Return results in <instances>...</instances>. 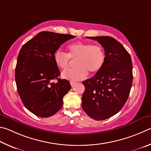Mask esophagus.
<instances>
[{
  "instance_id": "34e87169",
  "label": "esophagus",
  "mask_w": 151,
  "mask_h": 151,
  "mask_svg": "<svg viewBox=\"0 0 151 151\" xmlns=\"http://www.w3.org/2000/svg\"><path fill=\"white\" fill-rule=\"evenodd\" d=\"M76 84V83L75 82H73V81H70V85L71 86H74V85H75Z\"/></svg>"
}]
</instances>
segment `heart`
<instances>
[{
    "label": "heart",
    "instance_id": "heart-1",
    "mask_svg": "<svg viewBox=\"0 0 151 151\" xmlns=\"http://www.w3.org/2000/svg\"><path fill=\"white\" fill-rule=\"evenodd\" d=\"M68 53L55 51L54 60L58 68L65 70L70 64V59L76 60V68L66 70L62 73V78L71 81L84 80L91 74L98 73L104 67L105 53L101 46L83 42H76L69 45Z\"/></svg>",
    "mask_w": 151,
    "mask_h": 151
}]
</instances>
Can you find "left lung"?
I'll use <instances>...</instances> for the list:
<instances>
[{
    "label": "left lung",
    "mask_w": 151,
    "mask_h": 151,
    "mask_svg": "<svg viewBox=\"0 0 151 151\" xmlns=\"http://www.w3.org/2000/svg\"><path fill=\"white\" fill-rule=\"evenodd\" d=\"M87 38L101 45L105 61L98 73L83 81L81 106L91 118L105 120L117 114L128 99L133 82L132 60L123 45L112 37Z\"/></svg>",
    "instance_id": "left-lung-1"
}]
</instances>
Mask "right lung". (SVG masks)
<instances>
[{
	"label": "right lung",
	"mask_w": 151,
	"mask_h": 151,
	"mask_svg": "<svg viewBox=\"0 0 151 151\" xmlns=\"http://www.w3.org/2000/svg\"><path fill=\"white\" fill-rule=\"evenodd\" d=\"M71 34L41 32L22 46L15 69L17 90L26 109L38 117H48L62 107L63 97L71 89L70 82L58 78L60 72L54 54ZM56 78L57 83H51Z\"/></svg>",
	"instance_id": "right-lung-1"
}]
</instances>
